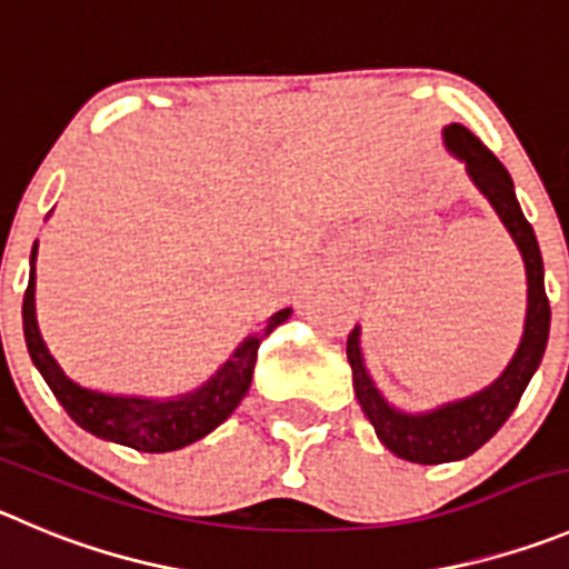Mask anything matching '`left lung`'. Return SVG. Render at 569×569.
Segmentation results:
<instances>
[{
  "mask_svg": "<svg viewBox=\"0 0 569 569\" xmlns=\"http://www.w3.org/2000/svg\"><path fill=\"white\" fill-rule=\"evenodd\" d=\"M443 142L466 164L469 179L491 201L506 230L511 232L513 243L522 252L525 274H528V315H525L522 342H519L517 353L508 362V368L502 370L500 379L488 385L486 390L475 392V396L460 398V401L443 405L438 410L418 412V416H410V412H401L392 405H387L385 396L376 390L368 368H365L362 348H359V328L350 331L348 362L350 370H353V390H357L365 416H368L379 440L392 455L423 466L452 463V460L469 458L486 440H491L493 435L500 432L502 423L517 410L528 381L533 379L550 337V302L548 295H545V263H541L533 227L522 216V207H519L517 193H513L511 173L466 126H446Z\"/></svg>",
  "mask_w": 569,
  "mask_h": 569,
  "instance_id": "left-lung-1",
  "label": "left lung"
}]
</instances>
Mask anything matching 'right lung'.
I'll list each match as a JSON object with an SVG mask.
<instances>
[{
  "label": "right lung",
  "mask_w": 569,
  "mask_h": 569,
  "mask_svg": "<svg viewBox=\"0 0 569 569\" xmlns=\"http://www.w3.org/2000/svg\"><path fill=\"white\" fill-rule=\"evenodd\" d=\"M36 252H39V243H33V252H30V280L24 302H21V322H24L30 359L78 427L111 443L131 446L137 452H177L224 423L252 385L254 359H258L263 337L291 315V309H283L269 317L267 326L258 333H249L238 345L236 353L193 392L177 398L109 396V392L89 390L69 379L47 350L39 322H36Z\"/></svg>",
  "instance_id": "obj_1"
}]
</instances>
